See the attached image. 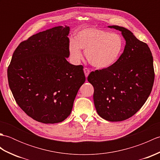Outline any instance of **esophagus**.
Listing matches in <instances>:
<instances>
[{
  "label": "esophagus",
  "instance_id": "esophagus-1",
  "mask_svg": "<svg viewBox=\"0 0 160 160\" xmlns=\"http://www.w3.org/2000/svg\"><path fill=\"white\" fill-rule=\"evenodd\" d=\"M84 74H85V76L87 77L88 76H89V74L90 73V71L89 69H88V68H84Z\"/></svg>",
  "mask_w": 160,
  "mask_h": 160
}]
</instances>
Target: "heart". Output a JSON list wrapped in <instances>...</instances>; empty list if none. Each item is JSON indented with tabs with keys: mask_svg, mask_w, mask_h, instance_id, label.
I'll use <instances>...</instances> for the list:
<instances>
[{
	"mask_svg": "<svg viewBox=\"0 0 160 160\" xmlns=\"http://www.w3.org/2000/svg\"><path fill=\"white\" fill-rule=\"evenodd\" d=\"M124 46L123 38L118 33L89 28L77 33L76 40H71L69 49L75 62L82 58L81 49H83L91 65L98 69H105L117 62L123 52Z\"/></svg>",
	"mask_w": 160,
	"mask_h": 160,
	"instance_id": "heart-1",
	"label": "heart"
}]
</instances>
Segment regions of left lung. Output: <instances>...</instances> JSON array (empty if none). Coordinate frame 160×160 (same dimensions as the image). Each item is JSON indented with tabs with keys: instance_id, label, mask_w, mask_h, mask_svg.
<instances>
[{
	"instance_id": "1",
	"label": "left lung",
	"mask_w": 160,
	"mask_h": 160,
	"mask_svg": "<svg viewBox=\"0 0 160 160\" xmlns=\"http://www.w3.org/2000/svg\"><path fill=\"white\" fill-rule=\"evenodd\" d=\"M126 40L124 52L113 65L92 71L87 80L94 88L95 107L101 118L120 122L140 109L152 91L153 58L147 43L122 27L112 25Z\"/></svg>"
}]
</instances>
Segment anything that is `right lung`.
I'll list each match as a JSON object with an SVG mask.
<instances>
[{
	"label": "right lung",
	"mask_w": 160,
	"mask_h": 160,
	"mask_svg": "<svg viewBox=\"0 0 160 160\" xmlns=\"http://www.w3.org/2000/svg\"><path fill=\"white\" fill-rule=\"evenodd\" d=\"M69 30L58 26L29 37L17 47L8 67L9 86L16 103L42 123L65 120L85 82L83 66L67 60Z\"/></svg>",
	"instance_id": "right-lung-1"
}]
</instances>
